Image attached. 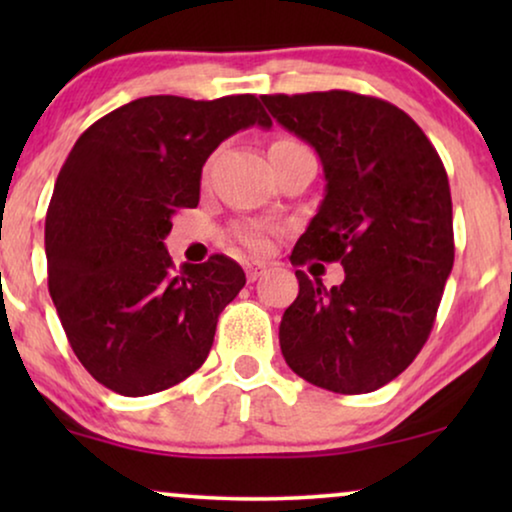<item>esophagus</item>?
<instances>
[{"mask_svg": "<svg viewBox=\"0 0 512 512\" xmlns=\"http://www.w3.org/2000/svg\"><path fill=\"white\" fill-rule=\"evenodd\" d=\"M265 272H268V265H265V263H249L247 265V279H249V282H256V279H261Z\"/></svg>", "mask_w": 512, "mask_h": 512, "instance_id": "1", "label": "esophagus"}]
</instances>
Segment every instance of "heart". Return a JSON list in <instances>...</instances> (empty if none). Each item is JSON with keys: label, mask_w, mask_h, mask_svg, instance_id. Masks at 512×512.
Returning <instances> with one entry per match:
<instances>
[{"label": "heart", "mask_w": 512, "mask_h": 512, "mask_svg": "<svg viewBox=\"0 0 512 512\" xmlns=\"http://www.w3.org/2000/svg\"><path fill=\"white\" fill-rule=\"evenodd\" d=\"M279 142H293V139H279ZM240 240L254 251L268 249V233H265L263 228H256V226L254 228H242L240 230Z\"/></svg>", "instance_id": "heart-1"}]
</instances>
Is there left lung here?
Masks as SVG:
<instances>
[{"mask_svg":"<svg viewBox=\"0 0 512 512\" xmlns=\"http://www.w3.org/2000/svg\"><path fill=\"white\" fill-rule=\"evenodd\" d=\"M272 118L319 153L326 193L293 265L340 261L326 289L296 270L298 298L279 324L293 373L335 394H368L415 361L454 263L443 160L394 104L349 90L263 95Z\"/></svg>","mask_w":512,"mask_h":512,"instance_id":"1","label":"left lung"}]
</instances>
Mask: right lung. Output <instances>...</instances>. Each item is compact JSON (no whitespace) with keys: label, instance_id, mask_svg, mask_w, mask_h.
Instances as JSON below:
<instances>
[{"label":"right lung","instance_id":"1","mask_svg":"<svg viewBox=\"0 0 512 512\" xmlns=\"http://www.w3.org/2000/svg\"><path fill=\"white\" fill-rule=\"evenodd\" d=\"M272 121L256 95L139 97L76 139L46 214L48 291L83 368L121 396L170 389L205 363L247 282L233 258L174 268L172 216L198 207L223 139Z\"/></svg>","mask_w":512,"mask_h":512}]
</instances>
